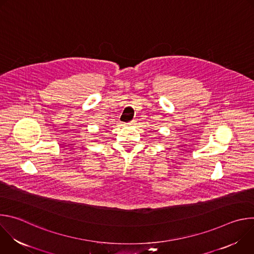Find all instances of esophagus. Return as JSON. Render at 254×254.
<instances>
[{"instance_id": "obj_1", "label": "esophagus", "mask_w": 254, "mask_h": 254, "mask_svg": "<svg viewBox=\"0 0 254 254\" xmlns=\"http://www.w3.org/2000/svg\"><path fill=\"white\" fill-rule=\"evenodd\" d=\"M134 124H135V123H134V121H131V122H130V123H129V124H128V125H130V126H132V125H134Z\"/></svg>"}]
</instances>
